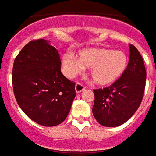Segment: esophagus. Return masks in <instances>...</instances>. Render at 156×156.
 <instances>
[{"label": "esophagus", "mask_w": 156, "mask_h": 156, "mask_svg": "<svg viewBox=\"0 0 156 156\" xmlns=\"http://www.w3.org/2000/svg\"><path fill=\"white\" fill-rule=\"evenodd\" d=\"M85 89H86V87L83 86L82 84H80V83H76V87H75V90H76V93H80V92L83 91Z\"/></svg>", "instance_id": "34e87169"}]
</instances>
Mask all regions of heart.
Instances as JSON below:
<instances>
[{
  "label": "heart",
  "mask_w": 156,
  "mask_h": 156,
  "mask_svg": "<svg viewBox=\"0 0 156 156\" xmlns=\"http://www.w3.org/2000/svg\"><path fill=\"white\" fill-rule=\"evenodd\" d=\"M65 74L74 77L90 69V76L95 85L108 86L121 78L129 64L128 55L123 51L103 47L84 48L77 52L76 57L65 54L61 60Z\"/></svg>",
  "instance_id": "1"
}]
</instances>
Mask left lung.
I'll list each match as a JSON object with an SVG mask.
<instances>
[{"instance_id":"left-lung-1","label":"left lung","mask_w":156,"mask_h":156,"mask_svg":"<svg viewBox=\"0 0 156 156\" xmlns=\"http://www.w3.org/2000/svg\"><path fill=\"white\" fill-rule=\"evenodd\" d=\"M146 70L141 55L129 45V60L126 72L109 87L94 90L92 112L101 126L116 127L126 123L141 103L145 87Z\"/></svg>"}]
</instances>
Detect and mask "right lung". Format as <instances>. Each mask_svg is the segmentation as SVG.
Wrapping results in <instances>:
<instances>
[{
	"label": "right lung",
	"instance_id": "obj_1",
	"mask_svg": "<svg viewBox=\"0 0 156 156\" xmlns=\"http://www.w3.org/2000/svg\"><path fill=\"white\" fill-rule=\"evenodd\" d=\"M56 49L44 39L29 42L14 61L12 85L20 109L41 126L62 123L76 97L75 83L63 76Z\"/></svg>",
	"mask_w": 156,
	"mask_h": 156
}]
</instances>
